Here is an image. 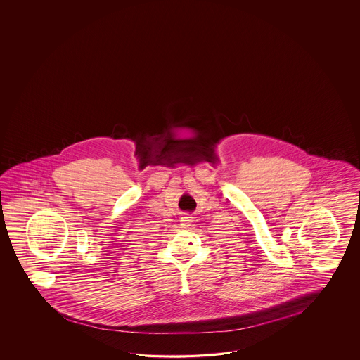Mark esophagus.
Instances as JSON below:
<instances>
[{
	"label": "esophagus",
	"mask_w": 360,
	"mask_h": 360,
	"mask_svg": "<svg viewBox=\"0 0 360 360\" xmlns=\"http://www.w3.org/2000/svg\"><path fill=\"white\" fill-rule=\"evenodd\" d=\"M191 223H193V217L191 215H184L182 218H181V226H182V229H188L190 226H191Z\"/></svg>",
	"instance_id": "34e87169"
}]
</instances>
